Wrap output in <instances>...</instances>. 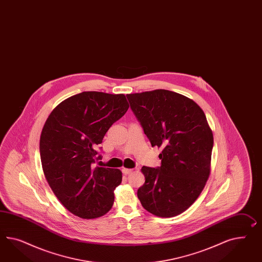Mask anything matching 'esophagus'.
Masks as SVG:
<instances>
[{"instance_id": "esophagus-1", "label": "esophagus", "mask_w": 262, "mask_h": 262, "mask_svg": "<svg viewBox=\"0 0 262 262\" xmlns=\"http://www.w3.org/2000/svg\"><path fill=\"white\" fill-rule=\"evenodd\" d=\"M134 171L133 169H127V168H123L122 169V172L124 173V174H129V173H132Z\"/></svg>"}]
</instances>
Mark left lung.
<instances>
[{
	"label": "left lung",
	"mask_w": 262,
	"mask_h": 262,
	"mask_svg": "<svg viewBox=\"0 0 262 262\" xmlns=\"http://www.w3.org/2000/svg\"><path fill=\"white\" fill-rule=\"evenodd\" d=\"M161 166L142 167L137 191L145 210L159 217L185 212L198 199L211 171L213 135L205 113L188 97L167 90L127 94Z\"/></svg>",
	"instance_id": "obj_1"
}]
</instances>
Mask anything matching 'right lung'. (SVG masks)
Listing matches in <instances>:
<instances>
[{"instance_id":"1","label":"right lung","mask_w":262,"mask_h":262,"mask_svg":"<svg viewBox=\"0 0 262 262\" xmlns=\"http://www.w3.org/2000/svg\"><path fill=\"white\" fill-rule=\"evenodd\" d=\"M124 94L84 92L61 102L46 121L40 156L46 179L58 200L78 217L108 212L122 182L118 169L95 167L107 129L128 108Z\"/></svg>"}]
</instances>
